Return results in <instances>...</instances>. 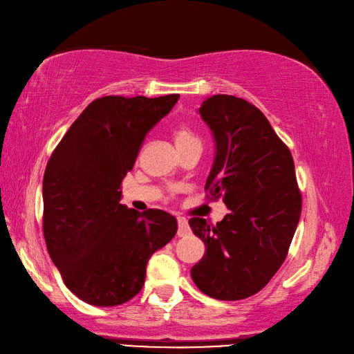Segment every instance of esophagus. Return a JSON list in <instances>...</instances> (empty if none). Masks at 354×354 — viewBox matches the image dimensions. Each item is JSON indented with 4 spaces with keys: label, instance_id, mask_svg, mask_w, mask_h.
I'll return each instance as SVG.
<instances>
[{
    "label": "esophagus",
    "instance_id": "esophagus-1",
    "mask_svg": "<svg viewBox=\"0 0 354 354\" xmlns=\"http://www.w3.org/2000/svg\"><path fill=\"white\" fill-rule=\"evenodd\" d=\"M177 221H178L177 234H178V236H186V234H189V232H190L187 220L185 217H177Z\"/></svg>",
    "mask_w": 354,
    "mask_h": 354
}]
</instances>
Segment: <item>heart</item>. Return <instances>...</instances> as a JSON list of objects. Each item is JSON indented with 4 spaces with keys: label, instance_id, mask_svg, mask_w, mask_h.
<instances>
[{
    "label": "heart",
    "instance_id": "1",
    "mask_svg": "<svg viewBox=\"0 0 354 354\" xmlns=\"http://www.w3.org/2000/svg\"><path fill=\"white\" fill-rule=\"evenodd\" d=\"M171 134H173L176 146L178 147L180 152H183L186 149L194 147V146H202L201 134L198 133L196 128L190 124H186V122L177 124L173 130H171Z\"/></svg>",
    "mask_w": 354,
    "mask_h": 354
}]
</instances>
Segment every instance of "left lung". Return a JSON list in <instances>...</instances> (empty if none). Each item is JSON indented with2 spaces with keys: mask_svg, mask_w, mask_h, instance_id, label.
Instances as JSON below:
<instances>
[{
  "mask_svg": "<svg viewBox=\"0 0 354 354\" xmlns=\"http://www.w3.org/2000/svg\"><path fill=\"white\" fill-rule=\"evenodd\" d=\"M199 113L216 140L207 196H223L230 211L216 226L189 220L207 246L190 274L203 294L236 301L261 291L285 261L301 216V192L291 152L259 108L217 94Z\"/></svg>",
  "mask_w": 354,
  "mask_h": 354,
  "instance_id": "1",
  "label": "left lung"
}]
</instances>
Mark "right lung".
<instances>
[{"label": "right lung", "mask_w": 354, "mask_h": 354, "mask_svg": "<svg viewBox=\"0 0 354 354\" xmlns=\"http://www.w3.org/2000/svg\"><path fill=\"white\" fill-rule=\"evenodd\" d=\"M178 97L95 99L50 156L42 180L47 250L69 291L91 306H120L140 292L149 259L177 232L171 214L120 201L146 134Z\"/></svg>", "instance_id": "add662e5"}]
</instances>
